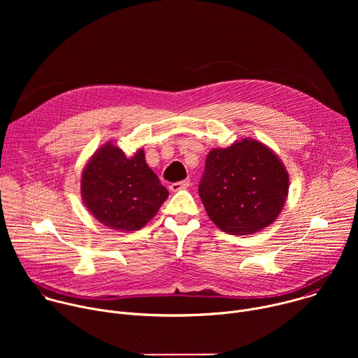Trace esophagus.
I'll use <instances>...</instances> for the list:
<instances>
[{
  "label": "esophagus",
  "mask_w": 358,
  "mask_h": 358,
  "mask_svg": "<svg viewBox=\"0 0 358 358\" xmlns=\"http://www.w3.org/2000/svg\"><path fill=\"white\" fill-rule=\"evenodd\" d=\"M189 184H191V181L187 178V180L180 181V182H173V184L170 185V189H171L173 192H176V191H180V189H185V188H188V187H189Z\"/></svg>",
  "instance_id": "obj_1"
}]
</instances>
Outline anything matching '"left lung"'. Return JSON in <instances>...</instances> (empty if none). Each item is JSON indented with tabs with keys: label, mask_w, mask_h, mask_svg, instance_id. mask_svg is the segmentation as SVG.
Masks as SVG:
<instances>
[{
	"label": "left lung",
	"mask_w": 358,
	"mask_h": 358,
	"mask_svg": "<svg viewBox=\"0 0 358 358\" xmlns=\"http://www.w3.org/2000/svg\"><path fill=\"white\" fill-rule=\"evenodd\" d=\"M210 220L229 235H252L279 217L289 192V174L264 143L242 138L213 148L198 187Z\"/></svg>",
	"instance_id": "1"
}]
</instances>
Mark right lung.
Segmentation results:
<instances>
[{
    "mask_svg": "<svg viewBox=\"0 0 358 358\" xmlns=\"http://www.w3.org/2000/svg\"><path fill=\"white\" fill-rule=\"evenodd\" d=\"M80 194L100 224L120 232L143 228L169 198L167 188L147 166L144 150L127 157L112 141L97 148L86 163Z\"/></svg>",
    "mask_w": 358,
    "mask_h": 358,
    "instance_id": "obj_1",
    "label": "right lung"
}]
</instances>
